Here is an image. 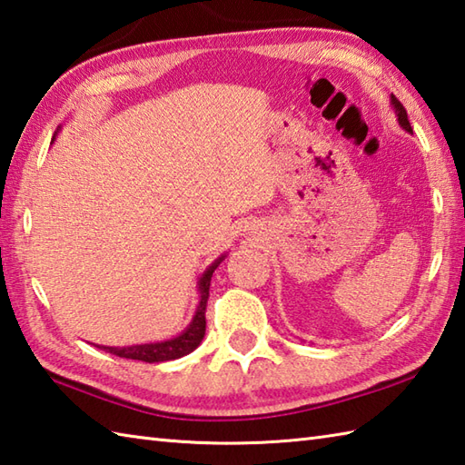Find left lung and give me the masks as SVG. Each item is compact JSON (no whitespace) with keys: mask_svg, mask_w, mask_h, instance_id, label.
Returning a JSON list of instances; mask_svg holds the SVG:
<instances>
[{"mask_svg":"<svg viewBox=\"0 0 465 465\" xmlns=\"http://www.w3.org/2000/svg\"><path fill=\"white\" fill-rule=\"evenodd\" d=\"M391 106H393V112H395V116H397V122H400V126L405 130V132H410V134H413V130H411V124H410V120H407V112H405V108H403V104L397 100L393 94H391Z\"/></svg>","mask_w":465,"mask_h":465,"instance_id":"left-lung-1","label":"left lung"}]
</instances>
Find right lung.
Listing matches in <instances>:
<instances>
[{"label": "right lung", "instance_id": "right-lung-1", "mask_svg": "<svg viewBox=\"0 0 465 465\" xmlns=\"http://www.w3.org/2000/svg\"><path fill=\"white\" fill-rule=\"evenodd\" d=\"M60 130V128H58ZM55 130V134H58ZM54 134V138H55ZM52 138V142H54ZM226 254H221L219 259L211 262L206 267V271L201 274V279L196 282L198 289V305L193 315V321L188 323V327L183 331V333L166 339V341H156V343H140V345H124V347H108V345H96L98 349L106 353H112L116 357H124V359H138V361L144 363H163V361H173V359H180L188 353H193L194 349L203 343L204 331H206V301H208V289H211V277L214 269L224 261Z\"/></svg>", "mask_w": 465, "mask_h": 465}]
</instances>
